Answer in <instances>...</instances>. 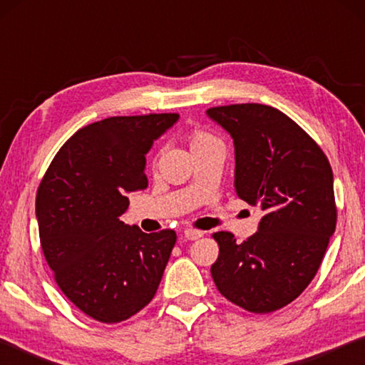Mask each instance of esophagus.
Wrapping results in <instances>:
<instances>
[{
	"instance_id": "obj_1",
	"label": "esophagus",
	"mask_w": 365,
	"mask_h": 365,
	"mask_svg": "<svg viewBox=\"0 0 365 365\" xmlns=\"http://www.w3.org/2000/svg\"><path fill=\"white\" fill-rule=\"evenodd\" d=\"M202 235H205V233L200 232V230H195V228H187V230L183 232V237L187 238V240H190V242H193V240L201 238Z\"/></svg>"
}]
</instances>
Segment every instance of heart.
Wrapping results in <instances>:
<instances>
[{
	"instance_id": "1",
	"label": "heart",
	"mask_w": 365,
	"mask_h": 365,
	"mask_svg": "<svg viewBox=\"0 0 365 365\" xmlns=\"http://www.w3.org/2000/svg\"><path fill=\"white\" fill-rule=\"evenodd\" d=\"M187 141L190 150L193 151L196 148H201L207 143H212V141H217V138H215L212 133L202 130V128H191L187 135Z\"/></svg>"
}]
</instances>
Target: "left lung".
I'll use <instances>...</instances> for the list:
<instances>
[{"label":"left lung","mask_w":365,"mask_h":365,"mask_svg":"<svg viewBox=\"0 0 365 365\" xmlns=\"http://www.w3.org/2000/svg\"><path fill=\"white\" fill-rule=\"evenodd\" d=\"M232 135L235 190L262 209L255 235L217 232L211 275L222 296L255 314L285 307L316 277L336 227L333 172L320 146L282 110L246 103L209 108Z\"/></svg>","instance_id":"left-lung-1"}]
</instances>
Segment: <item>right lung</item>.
Masks as SVG:
<instances>
[{
  "mask_svg": "<svg viewBox=\"0 0 365 365\" xmlns=\"http://www.w3.org/2000/svg\"><path fill=\"white\" fill-rule=\"evenodd\" d=\"M178 114L117 115L80 128L51 160L36 191L43 255L58 287L103 324L140 312L158 292L177 242L119 219L127 193L148 187L145 154Z\"/></svg>",
  "mask_w": 365,
  "mask_h": 365,
  "instance_id": "1",
  "label": "right lung"
}]
</instances>
